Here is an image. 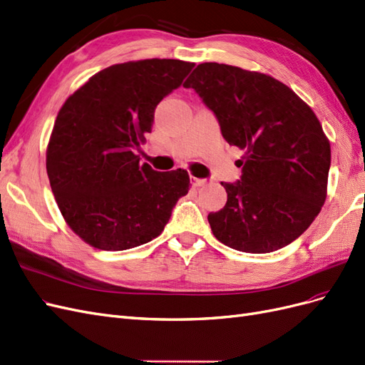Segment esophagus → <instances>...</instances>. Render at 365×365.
<instances>
[{"instance_id":"esophagus-1","label":"esophagus","mask_w":365,"mask_h":365,"mask_svg":"<svg viewBox=\"0 0 365 365\" xmlns=\"http://www.w3.org/2000/svg\"><path fill=\"white\" fill-rule=\"evenodd\" d=\"M190 180H192L193 187H202L207 184V180H204V178H195V176H192Z\"/></svg>"}]
</instances>
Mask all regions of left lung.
Segmentation results:
<instances>
[{
	"label": "left lung",
	"instance_id": "left-lung-1",
	"mask_svg": "<svg viewBox=\"0 0 365 365\" xmlns=\"http://www.w3.org/2000/svg\"><path fill=\"white\" fill-rule=\"evenodd\" d=\"M212 111L228 145L247 150L240 180L220 182L228 200L208 215L215 237L244 252L289 245L326 201L330 145L291 88L225 63H200L184 83Z\"/></svg>",
	"mask_w": 365,
	"mask_h": 365
}]
</instances>
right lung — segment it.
I'll return each mask as SVG.
<instances>
[{
	"mask_svg": "<svg viewBox=\"0 0 365 365\" xmlns=\"http://www.w3.org/2000/svg\"><path fill=\"white\" fill-rule=\"evenodd\" d=\"M195 63L146 59L94 74L67 98L54 121L47 173L62 216L86 244L129 250L161 235L190 190L182 169L157 172L134 150L152 130L153 113Z\"/></svg>",
	"mask_w": 365,
	"mask_h": 365,
	"instance_id": "add662e5",
	"label": "right lung"
}]
</instances>
